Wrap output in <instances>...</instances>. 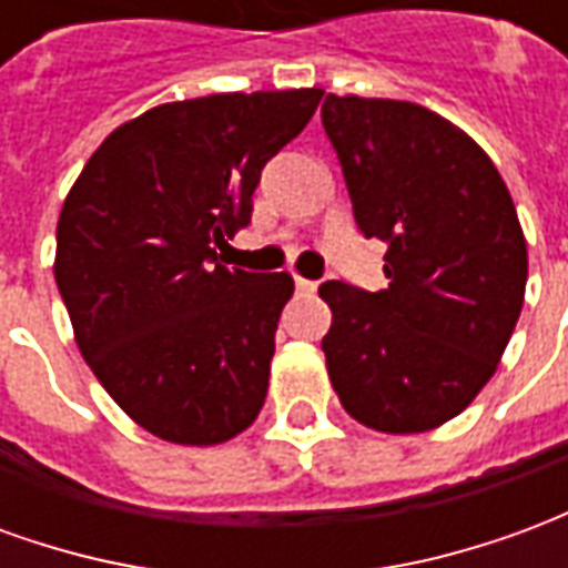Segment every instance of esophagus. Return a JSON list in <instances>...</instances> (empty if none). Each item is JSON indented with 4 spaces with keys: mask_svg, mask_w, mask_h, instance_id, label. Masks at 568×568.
I'll return each instance as SVG.
<instances>
[{
    "mask_svg": "<svg viewBox=\"0 0 568 568\" xmlns=\"http://www.w3.org/2000/svg\"><path fill=\"white\" fill-rule=\"evenodd\" d=\"M297 292H316V283L313 280H304V276H295Z\"/></svg>",
    "mask_w": 568,
    "mask_h": 568,
    "instance_id": "34e87169",
    "label": "esophagus"
}]
</instances>
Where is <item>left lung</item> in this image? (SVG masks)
Segmentation results:
<instances>
[{
  "mask_svg": "<svg viewBox=\"0 0 568 568\" xmlns=\"http://www.w3.org/2000/svg\"><path fill=\"white\" fill-rule=\"evenodd\" d=\"M322 128L389 285L328 280V377L353 419L419 435L459 417L499 368L526 295V236L505 179L426 105L328 93Z\"/></svg>",
  "mask_w": 568,
  "mask_h": 568,
  "instance_id": "obj_1",
  "label": "left lung"
}]
</instances>
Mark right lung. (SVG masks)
<instances>
[{
	"instance_id": "obj_1",
	"label": "right lung",
	"mask_w": 568,
	"mask_h": 568,
	"mask_svg": "<svg viewBox=\"0 0 568 568\" xmlns=\"http://www.w3.org/2000/svg\"><path fill=\"white\" fill-rule=\"evenodd\" d=\"M322 88L154 105L93 151L57 222L54 276L75 344L136 426L182 447L246 432L267 398L288 273L224 267L261 170Z\"/></svg>"
}]
</instances>
